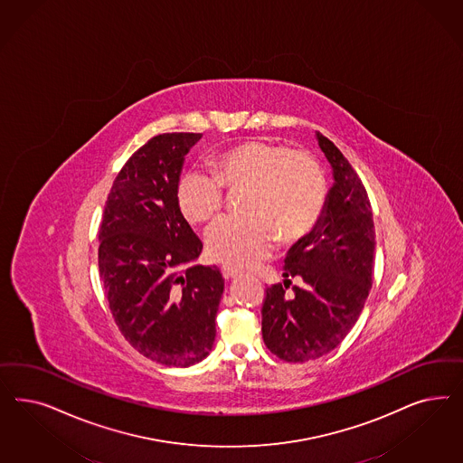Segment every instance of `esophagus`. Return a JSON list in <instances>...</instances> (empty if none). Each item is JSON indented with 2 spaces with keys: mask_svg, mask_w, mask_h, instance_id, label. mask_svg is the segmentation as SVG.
Instances as JSON below:
<instances>
[{
  "mask_svg": "<svg viewBox=\"0 0 463 463\" xmlns=\"http://www.w3.org/2000/svg\"><path fill=\"white\" fill-rule=\"evenodd\" d=\"M222 274H223L224 279H232V278H237V276H240V270L233 268H228V266H223V268H222Z\"/></svg>",
  "mask_w": 463,
  "mask_h": 463,
  "instance_id": "34e87169",
  "label": "esophagus"
}]
</instances>
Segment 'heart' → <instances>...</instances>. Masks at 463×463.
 Segmentation results:
<instances>
[{
  "mask_svg": "<svg viewBox=\"0 0 463 463\" xmlns=\"http://www.w3.org/2000/svg\"><path fill=\"white\" fill-rule=\"evenodd\" d=\"M211 172L189 170L177 185L180 214L191 224L209 223L224 206V187L249 185L243 218H224L206 233L209 257L233 268L254 266L279 241L314 230L327 201V184L312 155L270 139H249L209 160Z\"/></svg>",
  "mask_w": 463,
  "mask_h": 463,
  "instance_id": "heart-1",
  "label": "heart"
}]
</instances>
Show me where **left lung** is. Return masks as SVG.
<instances>
[{
    "label": "left lung",
    "mask_w": 463,
    "mask_h": 463,
    "mask_svg": "<svg viewBox=\"0 0 463 463\" xmlns=\"http://www.w3.org/2000/svg\"><path fill=\"white\" fill-rule=\"evenodd\" d=\"M334 170V185L314 230L286 257L283 284L266 288L262 337L288 363L320 358L343 343L368 298L373 276L372 204L356 170L328 137L317 133ZM289 277L304 279L286 296Z\"/></svg>",
    "instance_id": "1"
}]
</instances>
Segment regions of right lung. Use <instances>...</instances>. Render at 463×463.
<instances>
[{"instance_id":"add662e5","label":"right lung","mask_w":463,"mask_h":463,"mask_svg":"<svg viewBox=\"0 0 463 463\" xmlns=\"http://www.w3.org/2000/svg\"><path fill=\"white\" fill-rule=\"evenodd\" d=\"M201 136L165 133L136 149L110 187L99 230L110 314L137 353L165 366L208 356L223 295L220 269L193 266L203 241L175 199L184 156Z\"/></svg>"}]
</instances>
